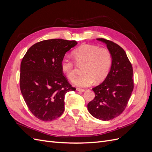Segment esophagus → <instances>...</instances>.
Returning a JSON list of instances; mask_svg holds the SVG:
<instances>
[{
  "label": "esophagus",
  "instance_id": "34e87169",
  "mask_svg": "<svg viewBox=\"0 0 152 152\" xmlns=\"http://www.w3.org/2000/svg\"><path fill=\"white\" fill-rule=\"evenodd\" d=\"M77 91H79V92H82V93H83V92L85 91V89H80V88H77Z\"/></svg>",
  "mask_w": 152,
  "mask_h": 152
}]
</instances>
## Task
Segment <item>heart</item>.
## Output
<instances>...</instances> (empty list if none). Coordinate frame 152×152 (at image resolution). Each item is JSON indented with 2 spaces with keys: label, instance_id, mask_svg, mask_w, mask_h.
Masks as SVG:
<instances>
[{
  "label": "heart",
  "instance_id": "heart-1",
  "mask_svg": "<svg viewBox=\"0 0 152 152\" xmlns=\"http://www.w3.org/2000/svg\"><path fill=\"white\" fill-rule=\"evenodd\" d=\"M72 56L78 66L83 65L82 75L73 83L79 87H87L103 81L108 75L112 64V56L108 49L97 45L84 44L73 50ZM61 70L68 79L72 81L76 75V66L71 59L64 58L61 61Z\"/></svg>",
  "mask_w": 152,
  "mask_h": 152
}]
</instances>
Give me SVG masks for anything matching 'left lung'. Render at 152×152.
I'll return each mask as SVG.
<instances>
[{
	"mask_svg": "<svg viewBox=\"0 0 152 152\" xmlns=\"http://www.w3.org/2000/svg\"><path fill=\"white\" fill-rule=\"evenodd\" d=\"M97 40L107 44L112 54V64L104 80L93 88L95 97L87 104V109L94 117L110 121L120 115L127 107L134 89L133 70L120 45L104 39Z\"/></svg>",
	"mask_w": 152,
	"mask_h": 152,
	"instance_id": "obj_1",
	"label": "left lung"
}]
</instances>
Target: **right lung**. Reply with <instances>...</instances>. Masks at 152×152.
<instances>
[{
    "label": "right lung",
    "instance_id": "obj_1",
    "mask_svg": "<svg viewBox=\"0 0 152 152\" xmlns=\"http://www.w3.org/2000/svg\"><path fill=\"white\" fill-rule=\"evenodd\" d=\"M75 40L40 41L27 50L21 63L20 86L23 97L35 117L51 121L65 110V96L75 91L61 70V61Z\"/></svg>",
    "mask_w": 152,
    "mask_h": 152
}]
</instances>
